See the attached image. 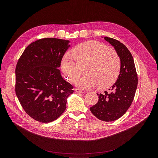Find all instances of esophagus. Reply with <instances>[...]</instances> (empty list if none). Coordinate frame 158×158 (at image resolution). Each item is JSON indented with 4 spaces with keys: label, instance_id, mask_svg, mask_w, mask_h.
Masks as SVG:
<instances>
[{
    "label": "esophagus",
    "instance_id": "esophagus-1",
    "mask_svg": "<svg viewBox=\"0 0 158 158\" xmlns=\"http://www.w3.org/2000/svg\"><path fill=\"white\" fill-rule=\"evenodd\" d=\"M75 92L77 93H84V91H82V90H81L79 89H75Z\"/></svg>",
    "mask_w": 158,
    "mask_h": 158
}]
</instances>
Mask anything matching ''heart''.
Instances as JSON below:
<instances>
[{"label":"heart","instance_id":"heart-1","mask_svg":"<svg viewBox=\"0 0 158 158\" xmlns=\"http://www.w3.org/2000/svg\"><path fill=\"white\" fill-rule=\"evenodd\" d=\"M84 65L86 74L77 77L81 67ZM60 67L66 78L69 81L73 80L74 84L82 90L92 89L97 85L105 89L118 79L121 59L115 51L109 49L101 42L91 40L77 45L72 54L65 53Z\"/></svg>","mask_w":158,"mask_h":158}]
</instances>
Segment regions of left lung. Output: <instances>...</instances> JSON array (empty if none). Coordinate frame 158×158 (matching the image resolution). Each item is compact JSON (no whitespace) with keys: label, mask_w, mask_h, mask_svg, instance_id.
<instances>
[{"label":"left lung","mask_w":158,"mask_h":158,"mask_svg":"<svg viewBox=\"0 0 158 158\" xmlns=\"http://www.w3.org/2000/svg\"><path fill=\"white\" fill-rule=\"evenodd\" d=\"M104 39L114 47L120 57V73L116 82L109 89L110 92L97 94L99 101L90 110L99 120L109 122L123 116L131 106L138 86V76L128 49L118 40L107 37Z\"/></svg>","instance_id":"1"}]
</instances>
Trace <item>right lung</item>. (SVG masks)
<instances>
[{
	"mask_svg": "<svg viewBox=\"0 0 158 158\" xmlns=\"http://www.w3.org/2000/svg\"><path fill=\"white\" fill-rule=\"evenodd\" d=\"M70 40L56 38L37 40L26 48L15 69V93L26 113L46 123L57 119L74 93L59 69Z\"/></svg>",
	"mask_w": 158,
	"mask_h": 158,
	"instance_id": "add662e5",
	"label": "right lung"
}]
</instances>
